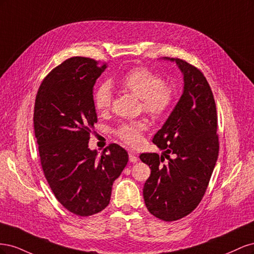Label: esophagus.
I'll list each match as a JSON object with an SVG mask.
<instances>
[{"instance_id": "34e87169", "label": "esophagus", "mask_w": 254, "mask_h": 254, "mask_svg": "<svg viewBox=\"0 0 254 254\" xmlns=\"http://www.w3.org/2000/svg\"><path fill=\"white\" fill-rule=\"evenodd\" d=\"M128 155H129V160H130V162H136L137 161V157L134 155V151H132V150H129L128 151Z\"/></svg>"}]
</instances>
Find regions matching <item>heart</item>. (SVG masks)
Listing matches in <instances>:
<instances>
[{
  "label": "heart",
  "mask_w": 254,
  "mask_h": 254,
  "mask_svg": "<svg viewBox=\"0 0 254 254\" xmlns=\"http://www.w3.org/2000/svg\"><path fill=\"white\" fill-rule=\"evenodd\" d=\"M121 86L133 95L142 99L144 110L155 118L164 115L174 103V90L159 75L144 66L129 70L122 76ZM95 109L104 113L110 108L112 103L111 88L107 82L101 83L93 94ZM146 124L143 122L123 123L117 129V135L129 145H135L141 141Z\"/></svg>",
  "instance_id": "obj_1"
}]
</instances>
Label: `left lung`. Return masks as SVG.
<instances>
[{
  "instance_id": "obj_1",
  "label": "left lung",
  "mask_w": 254,
  "mask_h": 254,
  "mask_svg": "<svg viewBox=\"0 0 254 254\" xmlns=\"http://www.w3.org/2000/svg\"><path fill=\"white\" fill-rule=\"evenodd\" d=\"M164 59L175 61L182 72L183 93L152 139L164 152L141 153L140 159L150 167L143 189L146 207L157 218L174 221L201 201L218 158L219 142L216 105L206 78L187 61Z\"/></svg>"
}]
</instances>
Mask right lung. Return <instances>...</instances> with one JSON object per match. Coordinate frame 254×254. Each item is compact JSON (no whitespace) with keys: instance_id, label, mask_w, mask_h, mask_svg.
Masks as SVG:
<instances>
[{"instance_id":"obj_1","label":"right lung","mask_w":254,"mask_h":254,"mask_svg":"<svg viewBox=\"0 0 254 254\" xmlns=\"http://www.w3.org/2000/svg\"><path fill=\"white\" fill-rule=\"evenodd\" d=\"M106 68L91 58H68L48 74L36 96L34 128L44 176L57 200L78 216L109 204L113 182L128 162L115 143L101 156L89 148L97 122L93 87Z\"/></svg>"}]
</instances>
